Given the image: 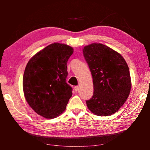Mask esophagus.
Wrapping results in <instances>:
<instances>
[{"mask_svg":"<svg viewBox=\"0 0 150 150\" xmlns=\"http://www.w3.org/2000/svg\"><path fill=\"white\" fill-rule=\"evenodd\" d=\"M74 90H75V91H76V92H77V91L79 90V87H78V86H75V87H74Z\"/></svg>","mask_w":150,"mask_h":150,"instance_id":"obj_1","label":"esophagus"}]
</instances>
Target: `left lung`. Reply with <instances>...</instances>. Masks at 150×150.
I'll use <instances>...</instances> for the list:
<instances>
[{
    "instance_id": "left-lung-1",
    "label": "left lung",
    "mask_w": 150,
    "mask_h": 150,
    "mask_svg": "<svg viewBox=\"0 0 150 150\" xmlns=\"http://www.w3.org/2000/svg\"><path fill=\"white\" fill-rule=\"evenodd\" d=\"M93 77L94 92L86 100L95 115L106 116L119 110L131 90L130 71L123 57L105 45L94 43L83 49Z\"/></svg>"
}]
</instances>
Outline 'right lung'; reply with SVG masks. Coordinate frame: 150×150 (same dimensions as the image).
<instances>
[{
    "label": "right lung",
    "mask_w": 150,
    "mask_h": 150,
    "mask_svg": "<svg viewBox=\"0 0 150 150\" xmlns=\"http://www.w3.org/2000/svg\"><path fill=\"white\" fill-rule=\"evenodd\" d=\"M73 53L69 45L54 43L27 63L23 76L25 98L35 112L45 118L59 116L71 97L72 87L66 78L67 61Z\"/></svg>",
    "instance_id": "1"
}]
</instances>
